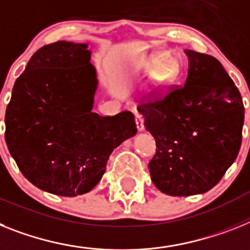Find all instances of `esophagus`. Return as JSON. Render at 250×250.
Instances as JSON below:
<instances>
[{"label":"esophagus","mask_w":250,"mask_h":250,"mask_svg":"<svg viewBox=\"0 0 250 250\" xmlns=\"http://www.w3.org/2000/svg\"><path fill=\"white\" fill-rule=\"evenodd\" d=\"M136 125H137L138 131H144L145 125H144V117L140 113H136Z\"/></svg>","instance_id":"esophagus-1"}]
</instances>
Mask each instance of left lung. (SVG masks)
Segmentation results:
<instances>
[{
	"label": "left lung",
	"instance_id": "left-lung-1",
	"mask_svg": "<svg viewBox=\"0 0 250 250\" xmlns=\"http://www.w3.org/2000/svg\"><path fill=\"white\" fill-rule=\"evenodd\" d=\"M189 61L184 85H173L137 106L155 137L151 180L165 194L192 196L219 183L242 145L244 105L219 61L184 50Z\"/></svg>",
	"mask_w": 250,
	"mask_h": 250
}]
</instances>
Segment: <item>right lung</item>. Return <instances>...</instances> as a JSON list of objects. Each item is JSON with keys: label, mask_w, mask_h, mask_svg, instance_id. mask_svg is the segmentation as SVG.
Segmentation results:
<instances>
[{"label": "right lung", "mask_w": 250, "mask_h": 250, "mask_svg": "<svg viewBox=\"0 0 250 250\" xmlns=\"http://www.w3.org/2000/svg\"><path fill=\"white\" fill-rule=\"evenodd\" d=\"M87 44L56 42L38 49L15 81L5 138L31 184L57 196L91 190L115 147L136 135L135 115L93 112L98 87Z\"/></svg>", "instance_id": "obj_1"}]
</instances>
